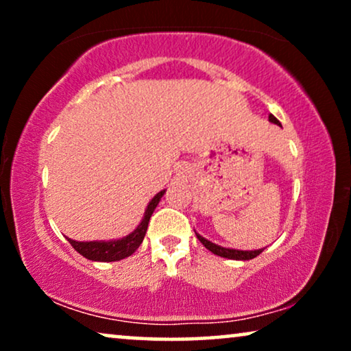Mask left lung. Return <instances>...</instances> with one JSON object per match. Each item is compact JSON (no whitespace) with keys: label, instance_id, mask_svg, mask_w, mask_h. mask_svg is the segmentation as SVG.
I'll use <instances>...</instances> for the list:
<instances>
[{"label":"left lung","instance_id":"8db88e82","mask_svg":"<svg viewBox=\"0 0 351 351\" xmlns=\"http://www.w3.org/2000/svg\"><path fill=\"white\" fill-rule=\"evenodd\" d=\"M268 121L273 123V124H278V126H281L280 121H278V119L273 117V114H268ZM196 237H198L199 241L204 244V247L209 249V251L215 254V256L223 257V258H232V261H251V258L257 257L258 254H261L263 249H265V247H263V249H256V251H241V249H232V247L219 246V244H215L213 241H209V239H206L204 237H201L199 233H196Z\"/></svg>","mask_w":351,"mask_h":351}]
</instances>
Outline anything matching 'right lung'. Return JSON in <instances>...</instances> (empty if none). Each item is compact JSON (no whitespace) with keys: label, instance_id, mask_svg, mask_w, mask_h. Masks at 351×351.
Instances as JSON below:
<instances>
[{"label":"right lung","instance_id":"obj_1","mask_svg":"<svg viewBox=\"0 0 351 351\" xmlns=\"http://www.w3.org/2000/svg\"><path fill=\"white\" fill-rule=\"evenodd\" d=\"M166 193V189L158 191V193L150 199V203L147 204L145 213H143V217L141 223L134 228L126 237L118 238V239H108V241H75V239L66 238L71 246L75 247L76 252H80L81 256L89 258V261L94 262H118L123 261L129 256H132L134 252L137 251V247L141 246L143 238H145L148 222H150V217L153 210L156 209L158 203H160L162 195Z\"/></svg>","mask_w":351,"mask_h":351}]
</instances>
